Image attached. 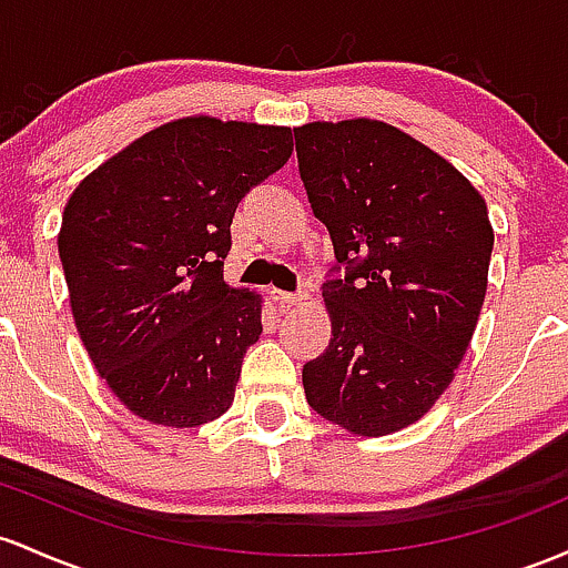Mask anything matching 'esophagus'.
I'll return each mask as SVG.
<instances>
[{
	"label": "esophagus",
	"mask_w": 568,
	"mask_h": 568,
	"mask_svg": "<svg viewBox=\"0 0 568 568\" xmlns=\"http://www.w3.org/2000/svg\"><path fill=\"white\" fill-rule=\"evenodd\" d=\"M272 298L280 310H285V307H296V304L307 302V294H302V291H298V294H291V291L272 288Z\"/></svg>",
	"instance_id": "obj_1"
}]
</instances>
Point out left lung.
Returning a JSON list of instances; mask_svg holds the SVG:
<instances>
[{
  "instance_id": "obj_1",
  "label": "left lung",
  "mask_w": 568,
  "mask_h": 568,
  "mask_svg": "<svg viewBox=\"0 0 568 568\" xmlns=\"http://www.w3.org/2000/svg\"><path fill=\"white\" fill-rule=\"evenodd\" d=\"M298 172L345 280L323 283L326 353L302 369L310 407L358 436L420 420L477 328L494 226L450 161L369 118L294 129Z\"/></svg>"
}]
</instances>
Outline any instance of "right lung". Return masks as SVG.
Listing matches in <instances>:
<instances>
[{"label": "right lung", "instance_id": "1", "mask_svg": "<svg viewBox=\"0 0 568 568\" xmlns=\"http://www.w3.org/2000/svg\"><path fill=\"white\" fill-rule=\"evenodd\" d=\"M294 153L288 126L178 118L93 170L59 232L80 339L142 420L196 428L232 407L261 296L223 280L232 217Z\"/></svg>", "mask_w": 568, "mask_h": 568}]
</instances>
